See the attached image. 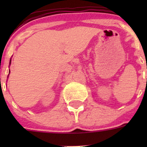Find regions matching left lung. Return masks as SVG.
Masks as SVG:
<instances>
[{"mask_svg":"<svg viewBox=\"0 0 147 147\" xmlns=\"http://www.w3.org/2000/svg\"><path fill=\"white\" fill-rule=\"evenodd\" d=\"M146 82H147V79H146Z\"/></svg>","mask_w":147,"mask_h":147,"instance_id":"left-lung-1","label":"left lung"}]
</instances>
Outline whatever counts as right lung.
Wrapping results in <instances>:
<instances>
[{
	"instance_id": "obj_1",
	"label": "right lung",
	"mask_w": 147,
	"mask_h": 147,
	"mask_svg": "<svg viewBox=\"0 0 147 147\" xmlns=\"http://www.w3.org/2000/svg\"><path fill=\"white\" fill-rule=\"evenodd\" d=\"M10 62H11V60H10Z\"/></svg>"
}]
</instances>
